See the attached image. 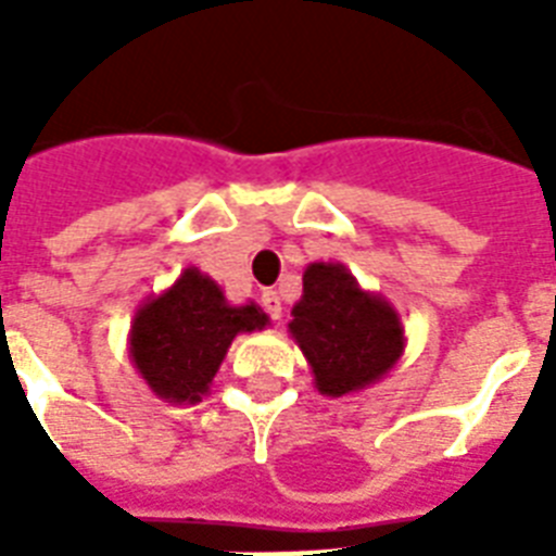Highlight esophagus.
I'll list each match as a JSON object with an SVG mask.
<instances>
[{
	"mask_svg": "<svg viewBox=\"0 0 556 556\" xmlns=\"http://www.w3.org/2000/svg\"><path fill=\"white\" fill-rule=\"evenodd\" d=\"M262 308L268 312L270 320H282V303H279L277 291H265L262 294Z\"/></svg>",
	"mask_w": 556,
	"mask_h": 556,
	"instance_id": "esophagus-1",
	"label": "esophagus"
}]
</instances>
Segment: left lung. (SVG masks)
Instances as JSON below:
<instances>
[{
	"label": "left lung",
	"instance_id": "left-lung-1",
	"mask_svg": "<svg viewBox=\"0 0 556 556\" xmlns=\"http://www.w3.org/2000/svg\"><path fill=\"white\" fill-rule=\"evenodd\" d=\"M291 338L326 397L364 392L395 369L406 334L395 305L366 291L343 262H312L291 308Z\"/></svg>",
	"mask_w": 556,
	"mask_h": 556
}]
</instances>
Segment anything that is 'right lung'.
I'll use <instances>...</instances> for the list:
<instances>
[{
  "instance_id": "1",
  "label": "right lung",
  "mask_w": 556,
  "mask_h": 556,
  "mask_svg": "<svg viewBox=\"0 0 556 556\" xmlns=\"http://www.w3.org/2000/svg\"><path fill=\"white\" fill-rule=\"evenodd\" d=\"M270 326L256 303L230 305L216 279L199 268L147 296L129 329V361L167 404H199L239 334Z\"/></svg>"
}]
</instances>
